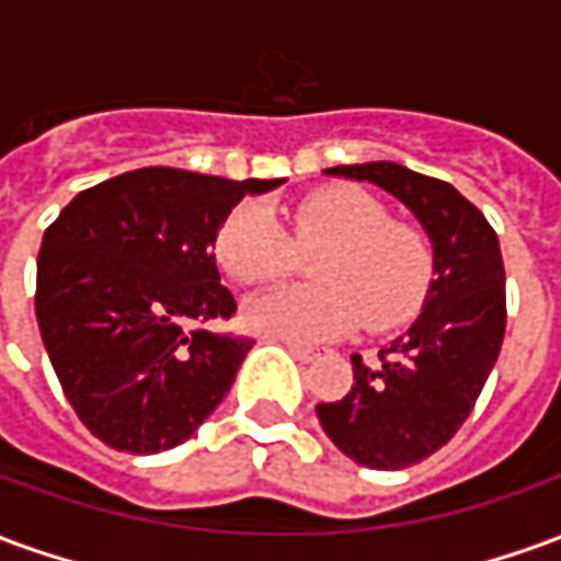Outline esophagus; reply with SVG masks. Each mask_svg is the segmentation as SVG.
Here are the masks:
<instances>
[{
    "label": "esophagus",
    "mask_w": 561,
    "mask_h": 561,
    "mask_svg": "<svg viewBox=\"0 0 561 561\" xmlns=\"http://www.w3.org/2000/svg\"><path fill=\"white\" fill-rule=\"evenodd\" d=\"M285 348H288V352H291L294 357L300 360V364H312V360L318 357L316 348H306V345H297V342H285Z\"/></svg>",
    "instance_id": "obj_1"
}]
</instances>
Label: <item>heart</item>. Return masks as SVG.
<instances>
[{
	"mask_svg": "<svg viewBox=\"0 0 561 561\" xmlns=\"http://www.w3.org/2000/svg\"><path fill=\"white\" fill-rule=\"evenodd\" d=\"M309 257L312 285L261 294L245 306V324L276 340L321 342L352 330H388L417 312L433 282L430 237L412 221L390 219L364 188L324 185L288 209V233L267 209L233 207L216 233V261L240 285L282 279Z\"/></svg>",
	"mask_w": 561,
	"mask_h": 561,
	"instance_id": "1",
	"label": "heart"
}]
</instances>
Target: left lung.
I'll return each instance as SVG.
<instances>
[{"mask_svg": "<svg viewBox=\"0 0 561 561\" xmlns=\"http://www.w3.org/2000/svg\"><path fill=\"white\" fill-rule=\"evenodd\" d=\"M400 197L433 240L435 279L421 318L378 352L352 354L354 385L336 402H318V421L345 457L397 471L447 445L481 397L505 340V264L493 225L445 180L397 161L330 168Z\"/></svg>", "mask_w": 561, "mask_h": 561, "instance_id": "8db88e82", "label": "left lung"}]
</instances>
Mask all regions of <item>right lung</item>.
Wrapping results in <instances>:
<instances>
[{
	"instance_id": "obj_1",
	"label": "right lung",
	"mask_w": 561,
	"mask_h": 561,
	"mask_svg": "<svg viewBox=\"0 0 561 561\" xmlns=\"http://www.w3.org/2000/svg\"><path fill=\"white\" fill-rule=\"evenodd\" d=\"M282 180L140 168L92 185L44 231L35 316L66 400L114 450L183 445L231 390L249 336L213 243L245 195Z\"/></svg>"
}]
</instances>
